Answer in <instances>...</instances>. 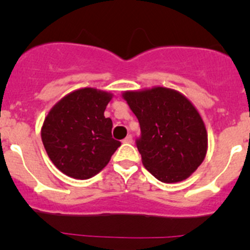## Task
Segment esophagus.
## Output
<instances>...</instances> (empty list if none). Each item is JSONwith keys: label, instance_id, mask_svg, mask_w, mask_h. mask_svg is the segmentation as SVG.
<instances>
[{"label": "esophagus", "instance_id": "obj_1", "mask_svg": "<svg viewBox=\"0 0 250 250\" xmlns=\"http://www.w3.org/2000/svg\"><path fill=\"white\" fill-rule=\"evenodd\" d=\"M133 141V138H132V135H128V137H125V139H123V143H125V144H130Z\"/></svg>", "mask_w": 250, "mask_h": 250}]
</instances>
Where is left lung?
I'll return each mask as SVG.
<instances>
[{"instance_id":"8db88e82","label":"left lung","mask_w":250,"mask_h":250,"mask_svg":"<svg viewBox=\"0 0 250 250\" xmlns=\"http://www.w3.org/2000/svg\"><path fill=\"white\" fill-rule=\"evenodd\" d=\"M122 98L137 116L141 162L162 183H179L196 172L208 150V134L200 112L184 94L156 85L125 90Z\"/></svg>"}]
</instances>
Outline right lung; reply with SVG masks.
Segmentation results:
<instances>
[{
  "label": "right lung",
  "instance_id": "right-lung-1",
  "mask_svg": "<svg viewBox=\"0 0 250 250\" xmlns=\"http://www.w3.org/2000/svg\"><path fill=\"white\" fill-rule=\"evenodd\" d=\"M113 95L84 87L59 100L44 117L41 138L53 165L65 175L85 180L102 172L120 141L111 135L104 111Z\"/></svg>",
  "mask_w": 250,
  "mask_h": 250
}]
</instances>
